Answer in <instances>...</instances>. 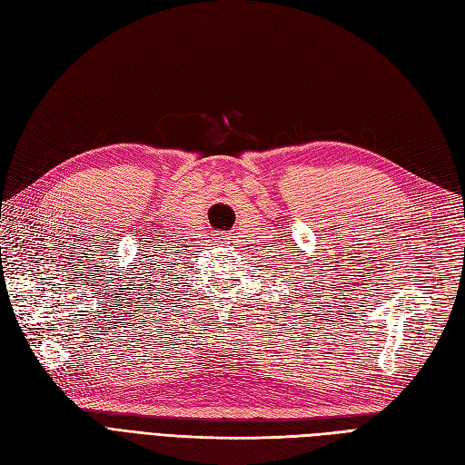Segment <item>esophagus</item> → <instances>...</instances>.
Here are the masks:
<instances>
[{"label": "esophagus", "instance_id": "obj_1", "mask_svg": "<svg viewBox=\"0 0 465 465\" xmlns=\"http://www.w3.org/2000/svg\"><path fill=\"white\" fill-rule=\"evenodd\" d=\"M222 240H223V242H222V243H225V240H228V237H225V235H223V237H222Z\"/></svg>", "mask_w": 465, "mask_h": 465}]
</instances>
